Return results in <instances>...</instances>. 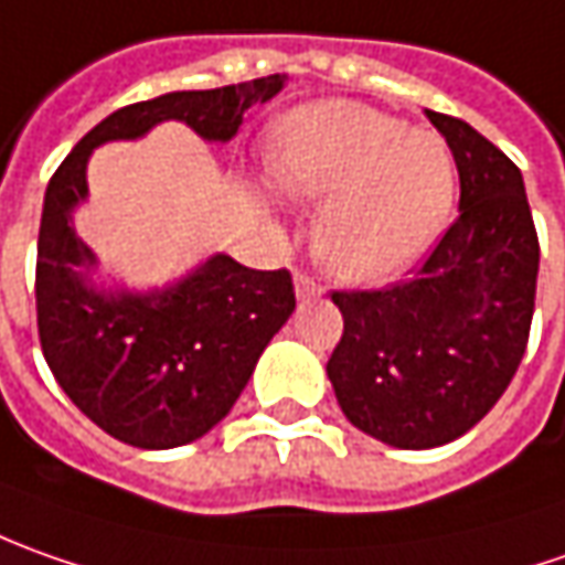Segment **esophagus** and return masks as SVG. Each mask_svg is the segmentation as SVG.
Segmentation results:
<instances>
[{
    "instance_id": "34e87169",
    "label": "esophagus",
    "mask_w": 565,
    "mask_h": 565,
    "mask_svg": "<svg viewBox=\"0 0 565 565\" xmlns=\"http://www.w3.org/2000/svg\"><path fill=\"white\" fill-rule=\"evenodd\" d=\"M294 290H297V300H316L321 297V284L309 275H297L294 278Z\"/></svg>"
}]
</instances>
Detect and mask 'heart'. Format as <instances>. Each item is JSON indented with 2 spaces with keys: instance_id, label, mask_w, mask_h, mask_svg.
Instances as JSON below:
<instances>
[{
  "instance_id": "b5f03b06",
  "label": "heart",
  "mask_w": 565,
  "mask_h": 565,
  "mask_svg": "<svg viewBox=\"0 0 565 565\" xmlns=\"http://www.w3.org/2000/svg\"><path fill=\"white\" fill-rule=\"evenodd\" d=\"M271 174L294 200L324 203L316 249L331 271L362 284L416 265L457 196V166L438 134L347 99L287 115Z\"/></svg>"
}]
</instances>
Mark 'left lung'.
<instances>
[{"label": "left lung", "mask_w": 565, "mask_h": 565, "mask_svg": "<svg viewBox=\"0 0 565 565\" xmlns=\"http://www.w3.org/2000/svg\"><path fill=\"white\" fill-rule=\"evenodd\" d=\"M425 115L457 162V222L409 281L331 294L343 316L334 397L397 450L450 444L488 416L525 356L541 259L522 171L476 127Z\"/></svg>", "instance_id": "1"}]
</instances>
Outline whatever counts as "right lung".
<instances>
[{"label":"right lung","instance_id":"obj_1","mask_svg":"<svg viewBox=\"0 0 565 565\" xmlns=\"http://www.w3.org/2000/svg\"><path fill=\"white\" fill-rule=\"evenodd\" d=\"M284 84L287 74H268L118 108L71 149L46 186L36 244L43 356L71 403L130 447L171 450L209 435L297 300L284 268L256 271L227 253L149 290L103 281L99 256L74 231V209L89 196V156L111 140H140L162 121L227 143L246 111L275 99Z\"/></svg>","mask_w":565,"mask_h":565}]
</instances>
